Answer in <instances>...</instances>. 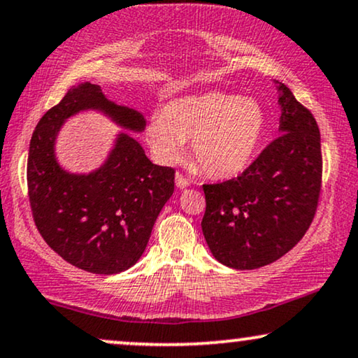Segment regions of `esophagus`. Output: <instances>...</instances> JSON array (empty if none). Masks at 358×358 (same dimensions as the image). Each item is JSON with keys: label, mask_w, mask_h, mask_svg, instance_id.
I'll return each instance as SVG.
<instances>
[{"label": "esophagus", "mask_w": 358, "mask_h": 358, "mask_svg": "<svg viewBox=\"0 0 358 358\" xmlns=\"http://www.w3.org/2000/svg\"><path fill=\"white\" fill-rule=\"evenodd\" d=\"M176 185H178L179 189H184L189 185V179L182 176L180 173H176Z\"/></svg>", "instance_id": "esophagus-1"}]
</instances>
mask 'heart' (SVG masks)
Segmentation results:
<instances>
[{
  "label": "heart",
  "instance_id": "heart-1",
  "mask_svg": "<svg viewBox=\"0 0 358 358\" xmlns=\"http://www.w3.org/2000/svg\"><path fill=\"white\" fill-rule=\"evenodd\" d=\"M266 133V115L253 99L207 92L171 100L146 127V141L164 164L179 161L192 139L194 161L210 178L227 179L252 164Z\"/></svg>",
  "mask_w": 358,
  "mask_h": 358
}]
</instances>
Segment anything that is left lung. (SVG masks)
<instances>
[{
	"mask_svg": "<svg viewBox=\"0 0 358 358\" xmlns=\"http://www.w3.org/2000/svg\"><path fill=\"white\" fill-rule=\"evenodd\" d=\"M280 136L240 176L203 184L202 231L213 257L235 270H257L298 245L313 224L322 187L321 133L286 85Z\"/></svg>",
	"mask_w": 358,
	"mask_h": 358,
	"instance_id": "1",
	"label": "left lung"
}]
</instances>
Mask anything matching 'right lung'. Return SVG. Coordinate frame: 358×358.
<instances>
[{
  "label": "right lung",
  "mask_w": 358,
  "mask_h": 358,
  "mask_svg": "<svg viewBox=\"0 0 358 358\" xmlns=\"http://www.w3.org/2000/svg\"><path fill=\"white\" fill-rule=\"evenodd\" d=\"M87 108L105 111L131 131L145 128L141 113L105 99L95 83L69 88L32 133L27 196L37 230L55 253L80 270L115 275L141 258L174 192V169L152 164L136 139L123 133L99 171L66 173L55 161V136L69 117Z\"/></svg>",
  "instance_id": "right-lung-1"
}]
</instances>
